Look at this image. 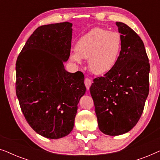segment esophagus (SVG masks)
<instances>
[{"instance_id":"obj_1","label":"esophagus","mask_w":160,"mask_h":160,"mask_svg":"<svg viewBox=\"0 0 160 160\" xmlns=\"http://www.w3.org/2000/svg\"><path fill=\"white\" fill-rule=\"evenodd\" d=\"M84 84H85V86H86L87 89H89V87H90V86H91V84H92L91 79H89V78H85V79H84Z\"/></svg>"}]
</instances>
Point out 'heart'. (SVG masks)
Masks as SVG:
<instances>
[{
    "label": "heart",
    "instance_id": "heart-1",
    "mask_svg": "<svg viewBox=\"0 0 160 160\" xmlns=\"http://www.w3.org/2000/svg\"><path fill=\"white\" fill-rule=\"evenodd\" d=\"M122 47V38L119 32L95 28L78 39L76 52L70 53V60L76 64H82L83 59L88 60L89 70L97 75H102L117 64Z\"/></svg>",
    "mask_w": 160,
    "mask_h": 160
}]
</instances>
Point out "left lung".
Returning <instances> with one entry per match:
<instances>
[{
    "instance_id": "1",
    "label": "left lung",
    "mask_w": 160,
    "mask_h": 160,
    "mask_svg": "<svg viewBox=\"0 0 160 160\" xmlns=\"http://www.w3.org/2000/svg\"><path fill=\"white\" fill-rule=\"evenodd\" d=\"M122 38L113 68L96 78L90 87L98 127L104 134H124L136 125L149 92L150 65L143 41L134 30L117 22Z\"/></svg>"
}]
</instances>
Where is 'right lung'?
Segmentation results:
<instances>
[{
  "mask_svg": "<svg viewBox=\"0 0 160 160\" xmlns=\"http://www.w3.org/2000/svg\"><path fill=\"white\" fill-rule=\"evenodd\" d=\"M72 23L38 27L16 62V93L26 121L41 136L58 139L73 128L80 98L86 92L81 71L69 73Z\"/></svg>",
  "mask_w": 160,
  "mask_h": 160,
  "instance_id": "add662e5",
  "label": "right lung"
}]
</instances>
